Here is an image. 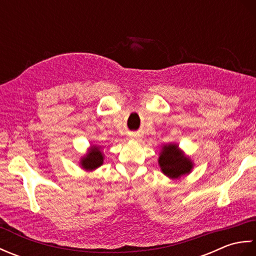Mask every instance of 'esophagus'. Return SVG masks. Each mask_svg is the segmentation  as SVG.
Returning a JSON list of instances; mask_svg holds the SVG:
<instances>
[{
    "mask_svg": "<svg viewBox=\"0 0 256 256\" xmlns=\"http://www.w3.org/2000/svg\"><path fill=\"white\" fill-rule=\"evenodd\" d=\"M132 140H138V136H133V138H131Z\"/></svg>",
    "mask_w": 256,
    "mask_h": 256,
    "instance_id": "obj_1",
    "label": "esophagus"
}]
</instances>
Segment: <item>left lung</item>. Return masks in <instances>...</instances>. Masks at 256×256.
<instances>
[{"label":"left lung","mask_w":256,"mask_h":256,"mask_svg":"<svg viewBox=\"0 0 256 256\" xmlns=\"http://www.w3.org/2000/svg\"><path fill=\"white\" fill-rule=\"evenodd\" d=\"M158 165L162 172L170 179H179L192 172L194 162L179 148L177 143H168L162 146Z\"/></svg>","instance_id":"left-lung-1"}]
</instances>
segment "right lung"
Segmentation results:
<instances>
[{
  "mask_svg": "<svg viewBox=\"0 0 256 256\" xmlns=\"http://www.w3.org/2000/svg\"><path fill=\"white\" fill-rule=\"evenodd\" d=\"M103 162H104V154L101 146L91 145L86 155L81 156L79 166L86 172H92L102 166Z\"/></svg>",
  "mask_w": 256,
  "mask_h": 256,
  "instance_id": "1",
  "label": "right lung"
}]
</instances>
